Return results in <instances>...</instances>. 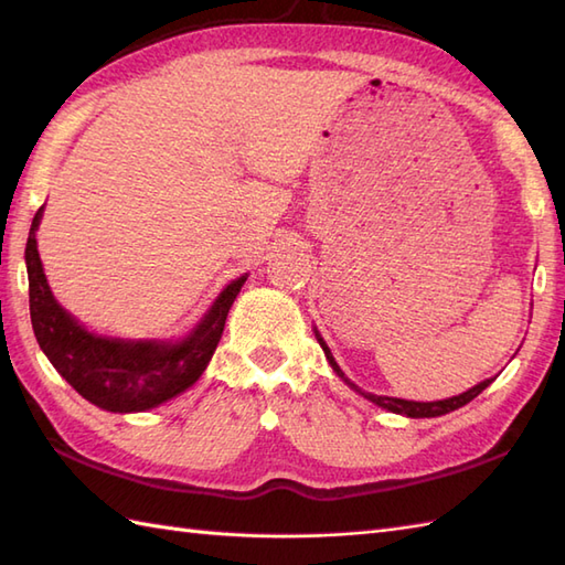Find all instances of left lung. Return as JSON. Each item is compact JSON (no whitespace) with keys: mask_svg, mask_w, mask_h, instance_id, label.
Listing matches in <instances>:
<instances>
[{"mask_svg":"<svg viewBox=\"0 0 565 565\" xmlns=\"http://www.w3.org/2000/svg\"><path fill=\"white\" fill-rule=\"evenodd\" d=\"M316 338H318V342H320V347H322V352H326L330 366L334 369V374H338V376L347 383V386H352L356 393H362L366 401L376 403L379 407H386V411H391V413H398V415H405V417H439V415H447V413H451V411H459L461 405L471 403L478 393H483V391L490 386V383H493V379H486V381L478 383V386L468 388L466 393L454 395V398H447V401H435V403H417V401L388 398V395H374V393H366V391H362L359 386H354V383L342 374V369L338 366V362H334V356H332V352H330V347L326 344V340L320 338L318 330H316Z\"/></svg>","mask_w":565,"mask_h":565,"instance_id":"8db88e82","label":"left lung"}]
</instances>
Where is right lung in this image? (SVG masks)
<instances>
[{"instance_id": "add662e5", "label": "right lung", "mask_w": 565, "mask_h": 565, "mask_svg": "<svg viewBox=\"0 0 565 565\" xmlns=\"http://www.w3.org/2000/svg\"><path fill=\"white\" fill-rule=\"evenodd\" d=\"M43 209L35 211L29 243V303L31 326L43 354L51 359L72 388L102 411L142 413L167 403L194 386L209 366L221 342L227 310L247 279L231 281L215 298L199 326L179 342L158 340H116L84 330L67 310L55 301L43 274L35 245Z\"/></svg>"}]
</instances>
